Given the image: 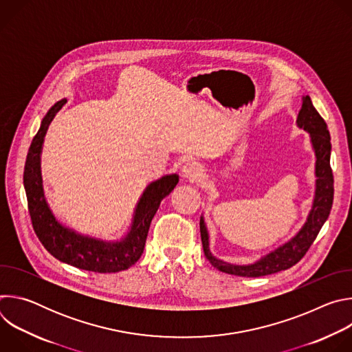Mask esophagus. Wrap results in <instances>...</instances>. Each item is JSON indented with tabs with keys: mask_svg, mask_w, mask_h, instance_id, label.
Returning <instances> with one entry per match:
<instances>
[{
	"mask_svg": "<svg viewBox=\"0 0 352 352\" xmlns=\"http://www.w3.org/2000/svg\"><path fill=\"white\" fill-rule=\"evenodd\" d=\"M182 174H184L185 178H188L190 181H195L200 175H202V167H200V164L196 163V162H188L182 167Z\"/></svg>",
	"mask_w": 352,
	"mask_h": 352,
	"instance_id": "1",
	"label": "esophagus"
}]
</instances>
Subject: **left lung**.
Returning <instances> with one entry per match:
<instances>
[{
  "label": "left lung",
  "mask_w": 352,
  "mask_h": 352,
  "mask_svg": "<svg viewBox=\"0 0 352 352\" xmlns=\"http://www.w3.org/2000/svg\"><path fill=\"white\" fill-rule=\"evenodd\" d=\"M296 124L299 128H304L309 132L316 153V195L308 221L305 223L302 230L296 234V236L276 249L274 252L269 254L262 261L249 266H235L216 259L210 254L208 230L205 227L204 219H200V236H202L205 256L220 272L242 277H261L287 270L305 256L324 221L327 220L334 196V178L330 167V133L324 120L314 107L309 96L302 97V107L299 110Z\"/></svg>",
  "instance_id": "8db88e82"
}]
</instances>
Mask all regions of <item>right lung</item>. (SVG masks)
Wrapping results in <instances>:
<instances>
[{"mask_svg":"<svg viewBox=\"0 0 352 352\" xmlns=\"http://www.w3.org/2000/svg\"><path fill=\"white\" fill-rule=\"evenodd\" d=\"M67 100L56 103L34 135L26 157L23 184L28 196V209L33 230L43 246L56 259L82 270L94 273H117L135 265L143 254L150 223H152L162 200L178 184V175H167L150 184L136 206L133 224L120 242H104L79 235L63 227L48 210L40 175V152L44 135Z\"/></svg>","mask_w":352,"mask_h":352,"instance_id":"1","label":"right lung"}]
</instances>
